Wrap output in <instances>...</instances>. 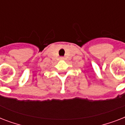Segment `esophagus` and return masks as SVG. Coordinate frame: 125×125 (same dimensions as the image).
Returning a JSON list of instances; mask_svg holds the SVG:
<instances>
[{
  "mask_svg": "<svg viewBox=\"0 0 125 125\" xmlns=\"http://www.w3.org/2000/svg\"><path fill=\"white\" fill-rule=\"evenodd\" d=\"M60 60H64V58H63V57H62V58H60Z\"/></svg>",
  "mask_w": 125,
  "mask_h": 125,
  "instance_id": "34e87169",
  "label": "esophagus"
}]
</instances>
